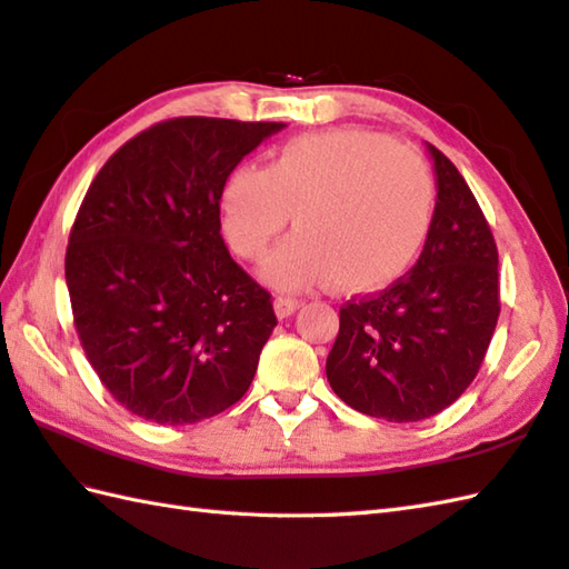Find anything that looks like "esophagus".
<instances>
[{"label":"esophagus","mask_w":569,"mask_h":569,"mask_svg":"<svg viewBox=\"0 0 569 569\" xmlns=\"http://www.w3.org/2000/svg\"><path fill=\"white\" fill-rule=\"evenodd\" d=\"M300 306H303V300H300V298H286V296H281V298L273 300V310H276V316L281 318V320L283 318H291Z\"/></svg>","instance_id":"1"}]
</instances>
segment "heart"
Returning <instances> with one entry per match:
<instances>
[{"label": "heart", "instance_id": "obj_1", "mask_svg": "<svg viewBox=\"0 0 569 569\" xmlns=\"http://www.w3.org/2000/svg\"><path fill=\"white\" fill-rule=\"evenodd\" d=\"M291 214L298 237L263 263L266 283L377 291L426 244L435 180L418 149L369 129L298 137L266 168L244 163L229 173L222 224L239 257L263 259Z\"/></svg>", "mask_w": 569, "mask_h": 569}]
</instances>
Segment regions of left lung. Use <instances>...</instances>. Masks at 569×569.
Returning a JSON list of instances; mask_svg holds the SVG:
<instances>
[{
	"instance_id": "obj_1",
	"label": "left lung",
	"mask_w": 569,
	"mask_h": 569,
	"mask_svg": "<svg viewBox=\"0 0 569 569\" xmlns=\"http://www.w3.org/2000/svg\"><path fill=\"white\" fill-rule=\"evenodd\" d=\"M432 224L418 263L386 291L340 308L328 381L347 406L416 422L452 406L475 381L499 320V251L455 163L428 143Z\"/></svg>"
}]
</instances>
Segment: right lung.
Instances as JSON below:
<instances>
[{"instance_id": "add662e5", "label": "right lung", "mask_w": 569, "mask_h": 569, "mask_svg": "<svg viewBox=\"0 0 569 569\" xmlns=\"http://www.w3.org/2000/svg\"><path fill=\"white\" fill-rule=\"evenodd\" d=\"M286 124L178 117L127 141L84 196L66 251L80 345L119 403L159 426L247 393L276 328L269 291L229 257L220 198Z\"/></svg>"}]
</instances>
